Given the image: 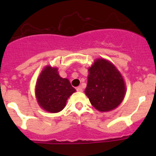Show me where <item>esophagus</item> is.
<instances>
[{
    "instance_id": "esophagus-1",
    "label": "esophagus",
    "mask_w": 156,
    "mask_h": 156,
    "mask_svg": "<svg viewBox=\"0 0 156 156\" xmlns=\"http://www.w3.org/2000/svg\"><path fill=\"white\" fill-rule=\"evenodd\" d=\"M76 90H77V91H79V92H82L83 91V88L81 87L80 86L77 87H76Z\"/></svg>"
}]
</instances>
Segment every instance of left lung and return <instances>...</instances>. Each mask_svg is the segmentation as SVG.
Here are the masks:
<instances>
[{"instance_id": "1", "label": "left lung", "mask_w": 156, "mask_h": 156, "mask_svg": "<svg viewBox=\"0 0 156 156\" xmlns=\"http://www.w3.org/2000/svg\"><path fill=\"white\" fill-rule=\"evenodd\" d=\"M85 94L101 112L111 111L122 102L126 88L119 72L105 59H98L89 69Z\"/></svg>"}]
</instances>
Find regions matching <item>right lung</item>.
Segmentation results:
<instances>
[{
  "instance_id": "right-lung-1",
  "label": "right lung",
  "mask_w": 156,
  "mask_h": 156,
  "mask_svg": "<svg viewBox=\"0 0 156 156\" xmlns=\"http://www.w3.org/2000/svg\"><path fill=\"white\" fill-rule=\"evenodd\" d=\"M69 80L62 78L57 68L47 66L40 75L36 85V95L40 105L49 112H58L66 106V101L75 92Z\"/></svg>"
}]
</instances>
